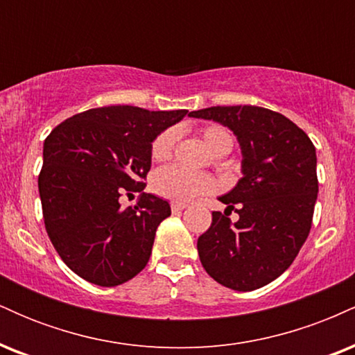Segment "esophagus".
<instances>
[{
	"instance_id": "34e87169",
	"label": "esophagus",
	"mask_w": 355,
	"mask_h": 355,
	"mask_svg": "<svg viewBox=\"0 0 355 355\" xmlns=\"http://www.w3.org/2000/svg\"><path fill=\"white\" fill-rule=\"evenodd\" d=\"M183 209H187V203L172 202V211H175V214H178V211H182Z\"/></svg>"
}]
</instances>
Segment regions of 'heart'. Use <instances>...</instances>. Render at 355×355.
<instances>
[{"label": "heart", "instance_id": "heart-1", "mask_svg": "<svg viewBox=\"0 0 355 355\" xmlns=\"http://www.w3.org/2000/svg\"><path fill=\"white\" fill-rule=\"evenodd\" d=\"M177 135V130L168 128L155 137L152 146H150L153 160H165L172 155ZM200 135L203 144L211 153L218 152L222 148H232V135L223 126H205V128L200 130ZM152 189L160 197L170 198V200L175 202H189L191 198L198 197V195L214 191L217 189V183L209 175L193 173L180 168V166L170 165L155 172L152 178Z\"/></svg>", "mask_w": 355, "mask_h": 355}]
</instances>
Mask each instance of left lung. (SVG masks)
I'll return each instance as SVG.
<instances>
[{
	"instance_id": "8db88e82",
	"label": "left lung",
	"mask_w": 355,
	"mask_h": 355,
	"mask_svg": "<svg viewBox=\"0 0 355 355\" xmlns=\"http://www.w3.org/2000/svg\"><path fill=\"white\" fill-rule=\"evenodd\" d=\"M237 137L242 178L218 197L225 214H211L198 237L200 262L211 279L239 292L255 291L282 275L312 227L319 182L315 146L294 121L268 108L237 105L190 112ZM239 214L232 223L228 214Z\"/></svg>"
}]
</instances>
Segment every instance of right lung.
I'll list each match as a JSON object with an SVG mask.
<instances>
[{
	"label": "right lung",
	"mask_w": 355,
	"mask_h": 355,
	"mask_svg": "<svg viewBox=\"0 0 355 355\" xmlns=\"http://www.w3.org/2000/svg\"><path fill=\"white\" fill-rule=\"evenodd\" d=\"M187 113L112 105L68 118L46 137L38 177L44 227L81 279L115 287L145 268L158 225L172 210L152 193L126 209L120 197L144 191L152 141Z\"/></svg>",
	"instance_id": "add662e5"
}]
</instances>
